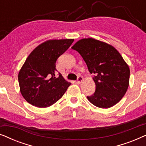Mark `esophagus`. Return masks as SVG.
I'll list each match as a JSON object with an SVG mask.
<instances>
[{
    "label": "esophagus",
    "mask_w": 146,
    "mask_h": 146,
    "mask_svg": "<svg viewBox=\"0 0 146 146\" xmlns=\"http://www.w3.org/2000/svg\"><path fill=\"white\" fill-rule=\"evenodd\" d=\"M83 80H84V78H83L82 76H78V79H77V82L78 84H80L83 81Z\"/></svg>",
    "instance_id": "1"
}]
</instances>
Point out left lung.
I'll list each match as a JSON object with an SVG mask.
<instances>
[{
    "instance_id": "8db88e82",
    "label": "left lung",
    "mask_w": 146,
    "mask_h": 146,
    "mask_svg": "<svg viewBox=\"0 0 146 146\" xmlns=\"http://www.w3.org/2000/svg\"><path fill=\"white\" fill-rule=\"evenodd\" d=\"M72 48L86 64L96 84L95 92L87 98L93 105L109 108L118 103L129 86V68L112 46L94 38L78 41Z\"/></svg>"
}]
</instances>
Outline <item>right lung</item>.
<instances>
[{
  "label": "right lung",
  "mask_w": 146,
  "mask_h": 146,
  "mask_svg": "<svg viewBox=\"0 0 146 146\" xmlns=\"http://www.w3.org/2000/svg\"><path fill=\"white\" fill-rule=\"evenodd\" d=\"M73 42V39L50 40L30 54L18 76L21 92L29 104L46 108L62 97L71 84L58 72L56 62Z\"/></svg>",
  "instance_id": "add662e5"
}]
</instances>
